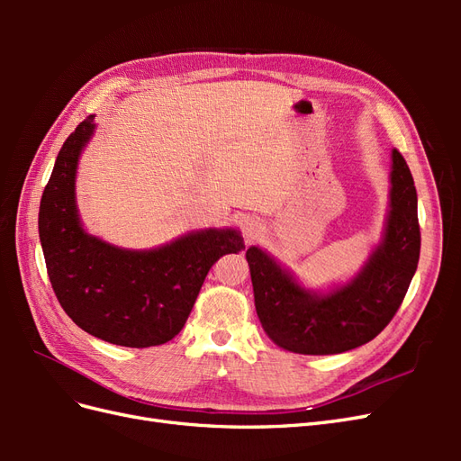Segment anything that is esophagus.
<instances>
[{
  "instance_id": "1",
  "label": "esophagus",
  "mask_w": 461,
  "mask_h": 461,
  "mask_svg": "<svg viewBox=\"0 0 461 461\" xmlns=\"http://www.w3.org/2000/svg\"><path fill=\"white\" fill-rule=\"evenodd\" d=\"M259 230H261V225L256 219H246L244 221V234H246L248 240H254L256 236L259 234Z\"/></svg>"
}]
</instances>
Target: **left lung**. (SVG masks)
I'll return each mask as SVG.
<instances>
[{
    "instance_id": "left-lung-1",
    "label": "left lung",
    "mask_w": 461,
    "mask_h": 461,
    "mask_svg": "<svg viewBox=\"0 0 461 461\" xmlns=\"http://www.w3.org/2000/svg\"><path fill=\"white\" fill-rule=\"evenodd\" d=\"M390 185L383 242L350 283L327 294L305 290L261 248L246 249L256 312L278 348L305 356L342 354L373 340L393 321L421 249L417 192L398 149L393 151Z\"/></svg>"
}]
</instances>
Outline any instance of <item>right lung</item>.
Segmentation results:
<instances>
[{"label":"right lung","instance_id":"1","mask_svg":"<svg viewBox=\"0 0 461 461\" xmlns=\"http://www.w3.org/2000/svg\"><path fill=\"white\" fill-rule=\"evenodd\" d=\"M94 115L67 138L41 194L38 230L61 308L95 339L129 348L159 346L183 330L212 265L240 252L236 229L194 230L156 249H124L82 229L77 165Z\"/></svg>","mask_w":461,"mask_h":461}]
</instances>
